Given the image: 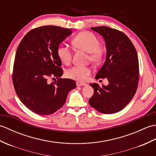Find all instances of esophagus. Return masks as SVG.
<instances>
[{
    "mask_svg": "<svg viewBox=\"0 0 156 156\" xmlns=\"http://www.w3.org/2000/svg\"><path fill=\"white\" fill-rule=\"evenodd\" d=\"M87 84L84 83V82H76V86L77 87H82V86H87Z\"/></svg>",
    "mask_w": 156,
    "mask_h": 156,
    "instance_id": "1",
    "label": "esophagus"
}]
</instances>
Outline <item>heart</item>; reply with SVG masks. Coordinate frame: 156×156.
I'll return each mask as SVG.
<instances>
[{
	"label": "heart",
	"mask_w": 156,
	"mask_h": 156,
	"mask_svg": "<svg viewBox=\"0 0 156 156\" xmlns=\"http://www.w3.org/2000/svg\"><path fill=\"white\" fill-rule=\"evenodd\" d=\"M72 44L76 49L89 53L88 59L92 63H99L103 57V51L101 48V41L90 32L82 31L79 33L72 39ZM57 54L59 59L68 65L71 63L72 53L68 46L59 45L57 49ZM91 69L85 66H74L66 73L68 78L78 81H84L90 74Z\"/></svg>",
	"instance_id": "heart-1"
}]
</instances>
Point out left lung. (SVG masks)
Listing matches in <instances>:
<instances>
[{
    "label": "left lung",
    "instance_id": "obj_1",
    "mask_svg": "<svg viewBox=\"0 0 156 156\" xmlns=\"http://www.w3.org/2000/svg\"><path fill=\"white\" fill-rule=\"evenodd\" d=\"M91 29L103 37L107 48L106 60L95 78H107L109 83L102 87L90 84L94 94L89 104L102 113H115L125 108L137 91L140 76L137 51L121 31L105 26Z\"/></svg>",
    "mask_w": 156,
    "mask_h": 156
}]
</instances>
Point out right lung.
Wrapping results in <instances>:
<instances>
[{
  "label": "right lung",
  "mask_w": 156,
  "mask_h": 156,
  "mask_svg": "<svg viewBox=\"0 0 156 156\" xmlns=\"http://www.w3.org/2000/svg\"><path fill=\"white\" fill-rule=\"evenodd\" d=\"M72 29L47 25L29 31L18 46L12 70V83L20 101L36 114H53L64 105L74 80L61 78L63 69L57 49ZM58 80L49 83L48 78Z\"/></svg>",
  "instance_id": "right-lung-1"
}]
</instances>
